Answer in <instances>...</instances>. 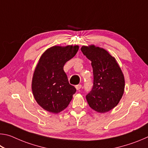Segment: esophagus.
<instances>
[{
	"label": "esophagus",
	"instance_id": "esophagus-1",
	"mask_svg": "<svg viewBox=\"0 0 148 148\" xmlns=\"http://www.w3.org/2000/svg\"><path fill=\"white\" fill-rule=\"evenodd\" d=\"M82 88V85H77V86H76V89L77 90V91H79V90Z\"/></svg>",
	"mask_w": 148,
	"mask_h": 148
}]
</instances>
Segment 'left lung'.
I'll return each mask as SVG.
<instances>
[{
  "label": "left lung",
  "mask_w": 148,
  "mask_h": 148,
  "mask_svg": "<svg viewBox=\"0 0 148 148\" xmlns=\"http://www.w3.org/2000/svg\"><path fill=\"white\" fill-rule=\"evenodd\" d=\"M81 51L91 61L93 87L86 95L89 106L99 113L116 107L122 98L125 77L116 59L106 49L95 45L83 46Z\"/></svg>",
  "instance_id": "left-lung-1"
}]
</instances>
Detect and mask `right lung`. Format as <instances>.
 Segmentation results:
<instances>
[{
	"label": "right lung",
	"mask_w": 148,
	"mask_h": 148,
	"mask_svg": "<svg viewBox=\"0 0 148 148\" xmlns=\"http://www.w3.org/2000/svg\"><path fill=\"white\" fill-rule=\"evenodd\" d=\"M77 45L54 46L45 51L32 79L34 99L42 108L58 114L69 106L76 89L69 83L63 66L78 51Z\"/></svg>",
	"instance_id": "1"
}]
</instances>
